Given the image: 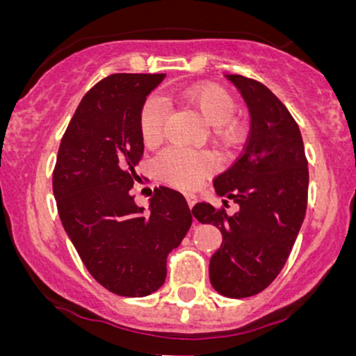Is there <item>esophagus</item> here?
<instances>
[{"instance_id":"esophagus-1","label":"esophagus","mask_w":356,"mask_h":356,"mask_svg":"<svg viewBox=\"0 0 356 356\" xmlns=\"http://www.w3.org/2000/svg\"><path fill=\"white\" fill-rule=\"evenodd\" d=\"M186 201H187V204H189V207L192 209V207L195 206V202H197V197H195V195H192V194H187L186 195Z\"/></svg>"}]
</instances>
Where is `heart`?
<instances>
[{
    "instance_id": "heart-1",
    "label": "heart",
    "mask_w": 356,
    "mask_h": 356,
    "mask_svg": "<svg viewBox=\"0 0 356 356\" xmlns=\"http://www.w3.org/2000/svg\"><path fill=\"white\" fill-rule=\"evenodd\" d=\"M186 107L194 110L206 125L214 129L219 140L234 144L243 136V129L232 115L236 104L222 87L214 83L194 85L177 93ZM165 107L159 97H149L138 115V129L145 145H155L164 136ZM214 169L212 157L199 150H187L181 147H169L154 161V170L161 181L172 184L181 189H192Z\"/></svg>"
}]
</instances>
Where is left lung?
Wrapping results in <instances>:
<instances>
[{
    "instance_id": "obj_1",
    "label": "left lung",
    "mask_w": 356,
    "mask_h": 356,
    "mask_svg": "<svg viewBox=\"0 0 356 356\" xmlns=\"http://www.w3.org/2000/svg\"><path fill=\"white\" fill-rule=\"evenodd\" d=\"M226 79L243 97L251 129L241 157L214 179V189L239 211L229 216L199 202L192 214L222 234L209 263L212 288L227 298H248L283 269L305 219L309 175L301 132L280 99L256 80Z\"/></svg>"
}]
</instances>
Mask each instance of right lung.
I'll use <instances>...</instances> for the list:
<instances>
[{
  "label": "right lung",
  "mask_w": 356,
  "mask_h": 356,
  "mask_svg": "<svg viewBox=\"0 0 356 356\" xmlns=\"http://www.w3.org/2000/svg\"><path fill=\"white\" fill-rule=\"evenodd\" d=\"M164 79V73H115L99 81L61 138L53 172L65 232L90 275L118 296L157 291L167 276V254L192 224L181 192L155 187L149 211L130 194L144 154L138 115Z\"/></svg>",
  "instance_id": "right-lung-1"
}]
</instances>
